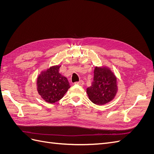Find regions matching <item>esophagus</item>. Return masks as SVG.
Here are the masks:
<instances>
[{
  "mask_svg": "<svg viewBox=\"0 0 154 154\" xmlns=\"http://www.w3.org/2000/svg\"><path fill=\"white\" fill-rule=\"evenodd\" d=\"M74 83H75V84H77V85H83V84H84V82H83V80H80V81H79V82H75Z\"/></svg>",
  "mask_w": 154,
  "mask_h": 154,
  "instance_id": "34e87169",
  "label": "esophagus"
}]
</instances>
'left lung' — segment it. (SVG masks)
<instances>
[{
  "label": "left lung",
  "instance_id": "obj_1",
  "mask_svg": "<svg viewBox=\"0 0 154 154\" xmlns=\"http://www.w3.org/2000/svg\"><path fill=\"white\" fill-rule=\"evenodd\" d=\"M117 91V78L110 69L96 67L91 86L87 88L89 100L96 105H103L112 100Z\"/></svg>",
  "mask_w": 154,
  "mask_h": 154
}]
</instances>
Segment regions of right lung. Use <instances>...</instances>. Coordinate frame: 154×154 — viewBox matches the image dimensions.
I'll return each instance as SVG.
<instances>
[{
  "instance_id": "1",
  "label": "right lung",
  "mask_w": 154,
  "mask_h": 154,
  "mask_svg": "<svg viewBox=\"0 0 154 154\" xmlns=\"http://www.w3.org/2000/svg\"><path fill=\"white\" fill-rule=\"evenodd\" d=\"M60 66L51 67L41 72L37 78V91L41 97L49 103L61 100L70 88L67 78L59 72Z\"/></svg>"
}]
</instances>
